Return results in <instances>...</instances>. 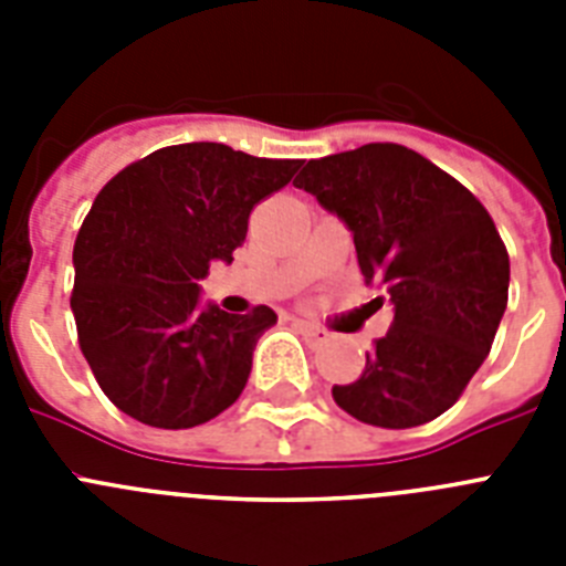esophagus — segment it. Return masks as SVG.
I'll use <instances>...</instances> for the list:
<instances>
[{
	"label": "esophagus",
	"mask_w": 566,
	"mask_h": 566,
	"mask_svg": "<svg viewBox=\"0 0 566 566\" xmlns=\"http://www.w3.org/2000/svg\"><path fill=\"white\" fill-rule=\"evenodd\" d=\"M292 323L297 326V332L303 334V337H306L312 345L328 343V332H326V328H319L317 323H308V319H297V317H294Z\"/></svg>",
	"instance_id": "esophagus-1"
}]
</instances>
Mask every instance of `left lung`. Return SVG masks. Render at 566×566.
<instances>
[{
    "label": "left lung",
    "instance_id": "1",
    "mask_svg": "<svg viewBox=\"0 0 566 566\" xmlns=\"http://www.w3.org/2000/svg\"><path fill=\"white\" fill-rule=\"evenodd\" d=\"M294 187L343 218L365 283L394 303L391 328L357 382L334 385V402L377 428L431 422L462 397L507 308L496 223L468 187L402 144L308 161Z\"/></svg>",
    "mask_w": 566,
    "mask_h": 566
}]
</instances>
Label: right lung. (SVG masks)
<instances>
[{
  "label": "right lung",
  "instance_id": "add662e5",
  "mask_svg": "<svg viewBox=\"0 0 566 566\" xmlns=\"http://www.w3.org/2000/svg\"><path fill=\"white\" fill-rule=\"evenodd\" d=\"M294 158L227 144H175L129 164L78 229L70 308L90 371L109 402L153 428L181 431L223 413L247 388L269 306H198L212 260L232 263L249 214L286 187Z\"/></svg>",
  "mask_w": 566,
  "mask_h": 566
}]
</instances>
